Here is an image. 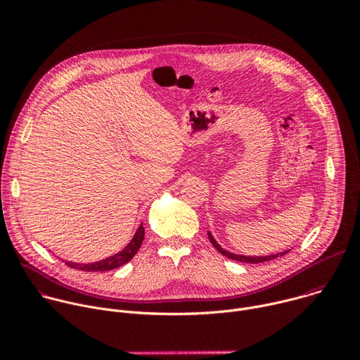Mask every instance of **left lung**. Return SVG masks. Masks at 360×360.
Listing matches in <instances>:
<instances>
[{"instance_id": "1", "label": "left lung", "mask_w": 360, "mask_h": 360, "mask_svg": "<svg viewBox=\"0 0 360 360\" xmlns=\"http://www.w3.org/2000/svg\"><path fill=\"white\" fill-rule=\"evenodd\" d=\"M208 238L211 240V243L215 246L217 250H219V253H222L224 256H226V258L229 259H233V261H239V262H245V264H261V262H266V261H272L275 258H279V256H283L289 252L288 250H283V252H279V253H274V255H265V256H245V255H238V253H233V252H229L226 249H224L217 240L215 238L212 236V233L208 231Z\"/></svg>"}]
</instances>
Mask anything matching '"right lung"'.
I'll use <instances>...</instances> for the list:
<instances>
[{
  "instance_id": "add662e5",
  "label": "right lung",
  "mask_w": 360,
  "mask_h": 360,
  "mask_svg": "<svg viewBox=\"0 0 360 360\" xmlns=\"http://www.w3.org/2000/svg\"><path fill=\"white\" fill-rule=\"evenodd\" d=\"M143 236H145V229H143V226L141 224L139 228L136 229L135 235L129 240V243L122 250H120L118 253H114L112 256H108V258L101 259L98 262L77 264V262L65 261V265H68L70 268L78 269V271H85V272H104V271H111V269L120 268V266L128 264L134 258L135 253L139 250V248L142 245Z\"/></svg>"
}]
</instances>
